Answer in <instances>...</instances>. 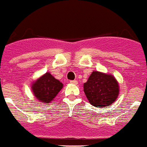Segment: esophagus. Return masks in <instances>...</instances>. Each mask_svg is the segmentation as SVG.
<instances>
[{
    "instance_id": "1",
    "label": "esophagus",
    "mask_w": 147,
    "mask_h": 147,
    "mask_svg": "<svg viewBox=\"0 0 147 147\" xmlns=\"http://www.w3.org/2000/svg\"><path fill=\"white\" fill-rule=\"evenodd\" d=\"M70 84H73V85H78V82L77 81H70Z\"/></svg>"
}]
</instances>
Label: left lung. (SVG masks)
I'll list each match as a JSON object with an SVG mask.
<instances>
[{
    "mask_svg": "<svg viewBox=\"0 0 147 147\" xmlns=\"http://www.w3.org/2000/svg\"><path fill=\"white\" fill-rule=\"evenodd\" d=\"M83 87L88 100L96 108L111 105L119 94V86L115 77L102 72L92 71Z\"/></svg>",
    "mask_w": 147,
    "mask_h": 147,
    "instance_id": "obj_1",
    "label": "left lung"
}]
</instances>
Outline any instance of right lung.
Instances as JSON below:
<instances>
[{"instance_id": "add662e5", "label": "right lung", "mask_w": 147, "mask_h": 147, "mask_svg": "<svg viewBox=\"0 0 147 147\" xmlns=\"http://www.w3.org/2000/svg\"><path fill=\"white\" fill-rule=\"evenodd\" d=\"M32 93L38 101L42 103H51L54 100L60 90L63 88V84L56 79L49 72L32 82Z\"/></svg>"}]
</instances>
